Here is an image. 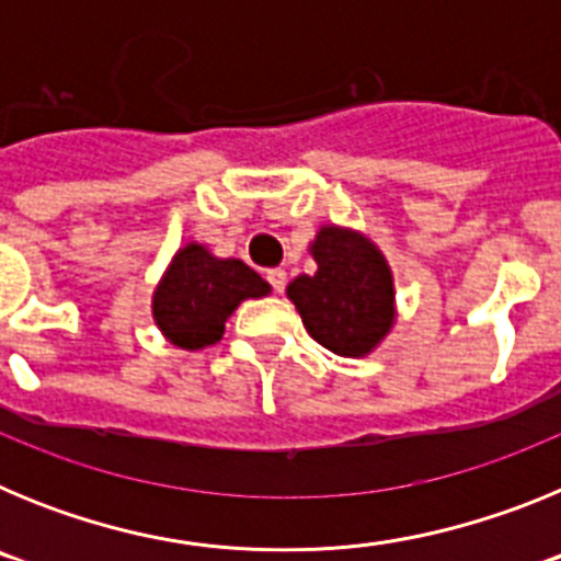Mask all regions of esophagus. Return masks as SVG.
Returning <instances> with one entry per match:
<instances>
[{"mask_svg":"<svg viewBox=\"0 0 561 561\" xmlns=\"http://www.w3.org/2000/svg\"><path fill=\"white\" fill-rule=\"evenodd\" d=\"M266 280H270L272 289H275V291H284L286 272L284 270H270V272H266Z\"/></svg>","mask_w":561,"mask_h":561,"instance_id":"esophagus-1","label":"esophagus"}]
</instances>
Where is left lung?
I'll return each mask as SVG.
<instances>
[{"label": "left lung", "mask_w": 561, "mask_h": 561, "mask_svg": "<svg viewBox=\"0 0 561 561\" xmlns=\"http://www.w3.org/2000/svg\"><path fill=\"white\" fill-rule=\"evenodd\" d=\"M314 275L286 286L304 325L336 356H368L396 323V286L388 257L365 232L323 225L309 244Z\"/></svg>", "instance_id": "left-lung-1"}]
</instances>
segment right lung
<instances>
[{"instance_id":"obj_1","label":"right lung","mask_w":561,"mask_h":561,"mask_svg":"<svg viewBox=\"0 0 561 561\" xmlns=\"http://www.w3.org/2000/svg\"><path fill=\"white\" fill-rule=\"evenodd\" d=\"M272 286L238 257H216L205 244L180 247L153 289L151 314L171 345L199 351L219 342L227 317Z\"/></svg>"}]
</instances>
